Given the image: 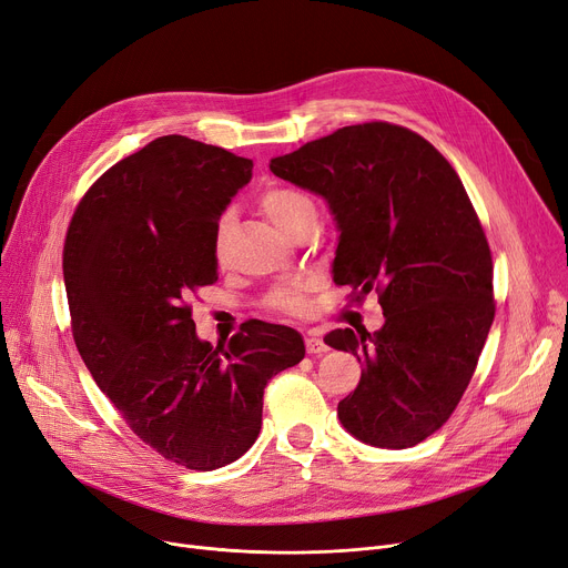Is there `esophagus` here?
I'll list each match as a JSON object with an SVG mask.
<instances>
[{"label":"esophagus","instance_id":"obj_1","mask_svg":"<svg viewBox=\"0 0 568 568\" xmlns=\"http://www.w3.org/2000/svg\"><path fill=\"white\" fill-rule=\"evenodd\" d=\"M305 346H307V354H326V351H328V344L314 333H310L305 337Z\"/></svg>","mask_w":568,"mask_h":568}]
</instances>
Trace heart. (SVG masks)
<instances>
[{
    "instance_id": "obj_1",
    "label": "heart",
    "mask_w": 568,
    "mask_h": 568,
    "mask_svg": "<svg viewBox=\"0 0 568 568\" xmlns=\"http://www.w3.org/2000/svg\"><path fill=\"white\" fill-rule=\"evenodd\" d=\"M307 205H312V201L301 192H293V189H270V192H265L261 196L263 212L267 214L270 222H273L282 231L295 220V214H298ZM224 231H226V217L222 220V224L217 229V250L222 247ZM310 288H312V282H307V280L284 282L282 286H277L273 291V295H270V307H275L286 314H303L307 310Z\"/></svg>"
}]
</instances>
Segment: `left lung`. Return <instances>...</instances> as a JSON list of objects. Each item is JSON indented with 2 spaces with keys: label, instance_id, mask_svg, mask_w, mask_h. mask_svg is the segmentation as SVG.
I'll list each match as a JSON object with an SVG mask.
<instances>
[{
  "label": "left lung",
  "instance_id": "left-lung-1",
  "mask_svg": "<svg viewBox=\"0 0 568 568\" xmlns=\"http://www.w3.org/2000/svg\"><path fill=\"white\" fill-rule=\"evenodd\" d=\"M270 171L328 203L333 280L379 291V331L326 335L363 365L337 404L342 427L376 448L420 444L455 412L495 318L493 256L460 178L388 122L337 129L270 159Z\"/></svg>",
  "mask_w": 568,
  "mask_h": 568
}]
</instances>
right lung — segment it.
<instances>
[{"label": "right lung", "mask_w": 568, "mask_h": 568, "mask_svg": "<svg viewBox=\"0 0 568 568\" xmlns=\"http://www.w3.org/2000/svg\"><path fill=\"white\" fill-rule=\"evenodd\" d=\"M252 169L224 148L161 136L90 186L64 242L80 358L133 435L199 471L252 448L263 388L305 358L298 331L265 321L212 346L186 305L217 282L220 220Z\"/></svg>", "instance_id": "1"}]
</instances>
